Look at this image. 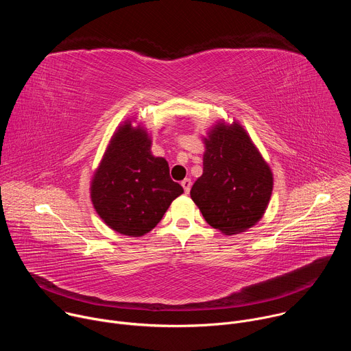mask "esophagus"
<instances>
[{
  "mask_svg": "<svg viewBox=\"0 0 351 351\" xmlns=\"http://www.w3.org/2000/svg\"><path fill=\"white\" fill-rule=\"evenodd\" d=\"M182 186H183V189H184V193L189 194L190 187H191V180H190V179H183V180H182Z\"/></svg>",
  "mask_w": 351,
  "mask_h": 351,
  "instance_id": "1",
  "label": "esophagus"
}]
</instances>
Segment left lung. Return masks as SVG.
<instances>
[{
	"instance_id": "8db88e82",
	"label": "left lung",
	"mask_w": 351,
	"mask_h": 351,
	"mask_svg": "<svg viewBox=\"0 0 351 351\" xmlns=\"http://www.w3.org/2000/svg\"><path fill=\"white\" fill-rule=\"evenodd\" d=\"M204 168L190 190L213 228L244 232L263 217L272 194V172L245 130L219 123L206 138Z\"/></svg>"
}]
</instances>
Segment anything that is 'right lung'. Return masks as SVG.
<instances>
[{"mask_svg": "<svg viewBox=\"0 0 351 351\" xmlns=\"http://www.w3.org/2000/svg\"><path fill=\"white\" fill-rule=\"evenodd\" d=\"M149 148L152 140L143 129L121 126L91 182L97 214L110 228L132 237L156 228L183 193L171 179L168 162Z\"/></svg>", "mask_w": 351, "mask_h": 351, "instance_id": "1", "label": "right lung"}]
</instances>
